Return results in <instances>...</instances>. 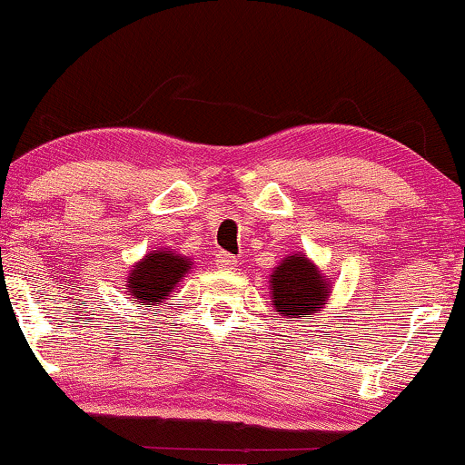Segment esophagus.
<instances>
[{
    "mask_svg": "<svg viewBox=\"0 0 465 465\" xmlns=\"http://www.w3.org/2000/svg\"><path fill=\"white\" fill-rule=\"evenodd\" d=\"M234 262H237V258H234L232 253H228V252H218L216 253V264L220 268H232Z\"/></svg>",
    "mask_w": 465,
    "mask_h": 465,
    "instance_id": "1",
    "label": "esophagus"
}]
</instances>
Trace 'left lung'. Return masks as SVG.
I'll return each mask as SVG.
<instances>
[{
  "mask_svg": "<svg viewBox=\"0 0 465 465\" xmlns=\"http://www.w3.org/2000/svg\"><path fill=\"white\" fill-rule=\"evenodd\" d=\"M271 277L272 302L282 316L298 319L300 314H312L325 304L327 281L304 255H287Z\"/></svg>",
  "mask_w": 465,
  "mask_h": 465,
  "instance_id": "8db88e82",
  "label": "left lung"
}]
</instances>
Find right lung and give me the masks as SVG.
<instances>
[{
    "mask_svg": "<svg viewBox=\"0 0 465 465\" xmlns=\"http://www.w3.org/2000/svg\"><path fill=\"white\" fill-rule=\"evenodd\" d=\"M191 266V260L183 255L159 249V252L144 255V260L134 266L130 279H127V289L134 300H140V304L151 302L154 306L172 293V289L178 285V281L184 277Z\"/></svg>",
    "mask_w": 465,
    "mask_h": 465,
    "instance_id": "right-lung-1",
    "label": "right lung"
}]
</instances>
